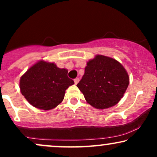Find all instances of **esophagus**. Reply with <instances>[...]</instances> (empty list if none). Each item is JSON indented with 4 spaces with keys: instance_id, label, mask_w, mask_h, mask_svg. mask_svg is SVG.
<instances>
[{
    "instance_id": "34e87169",
    "label": "esophagus",
    "mask_w": 157,
    "mask_h": 157,
    "mask_svg": "<svg viewBox=\"0 0 157 157\" xmlns=\"http://www.w3.org/2000/svg\"><path fill=\"white\" fill-rule=\"evenodd\" d=\"M74 81H75V83L77 85L79 82V81H80V79H79V78H75V80H74Z\"/></svg>"
}]
</instances>
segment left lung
Returning a JSON list of instances; mask_svg holds the SVG:
<instances>
[{
    "label": "left lung",
    "mask_w": 157,
    "mask_h": 157,
    "mask_svg": "<svg viewBox=\"0 0 157 157\" xmlns=\"http://www.w3.org/2000/svg\"><path fill=\"white\" fill-rule=\"evenodd\" d=\"M128 84V75L121 63L98 55L87 63L77 86L88 103L97 109H105L118 103Z\"/></svg>",
    "instance_id": "left-lung-1"
}]
</instances>
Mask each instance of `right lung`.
<instances>
[{
	"label": "right lung",
	"mask_w": 157,
	"mask_h": 157,
	"mask_svg": "<svg viewBox=\"0 0 157 157\" xmlns=\"http://www.w3.org/2000/svg\"><path fill=\"white\" fill-rule=\"evenodd\" d=\"M67 74V69L59 68L53 63L39 61L21 77V94L37 109H54L63 101L66 90L75 83Z\"/></svg>",
	"instance_id": "1"
}]
</instances>
